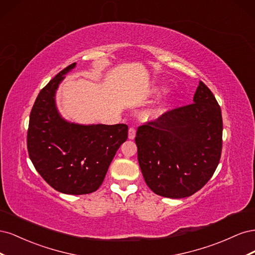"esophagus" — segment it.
I'll list each match as a JSON object with an SVG mask.
<instances>
[{
    "instance_id": "obj_1",
    "label": "esophagus",
    "mask_w": 255,
    "mask_h": 255,
    "mask_svg": "<svg viewBox=\"0 0 255 255\" xmlns=\"http://www.w3.org/2000/svg\"><path fill=\"white\" fill-rule=\"evenodd\" d=\"M136 136V129L134 128H128V139H134Z\"/></svg>"
}]
</instances>
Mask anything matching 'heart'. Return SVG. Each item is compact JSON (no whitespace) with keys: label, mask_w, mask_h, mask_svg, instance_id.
Returning <instances> with one entry per match:
<instances>
[{"label":"heart","mask_w":255,"mask_h":255,"mask_svg":"<svg viewBox=\"0 0 255 255\" xmlns=\"http://www.w3.org/2000/svg\"><path fill=\"white\" fill-rule=\"evenodd\" d=\"M159 91H160V89H158V88L153 90L154 94H158ZM174 100H175L174 91H172V90L165 91V94L163 95V97H161V99L155 105H153L152 107H150L149 110H146V111L143 112L142 118L144 120L157 119L158 117H160V116L167 111L169 105L172 104Z\"/></svg>","instance_id":"heart-1"}]
</instances>
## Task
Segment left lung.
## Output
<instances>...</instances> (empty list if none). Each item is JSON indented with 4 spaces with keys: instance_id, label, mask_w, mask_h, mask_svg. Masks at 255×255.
I'll return each mask as SVG.
<instances>
[{
    "instance_id": "8db88e82",
    "label": "left lung",
    "mask_w": 255,
    "mask_h": 255,
    "mask_svg": "<svg viewBox=\"0 0 255 255\" xmlns=\"http://www.w3.org/2000/svg\"><path fill=\"white\" fill-rule=\"evenodd\" d=\"M135 141L149 188L166 198L189 197L210 181L219 164L220 106L206 85L199 82L194 103L139 127Z\"/></svg>"
}]
</instances>
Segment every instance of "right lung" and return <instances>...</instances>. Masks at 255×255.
I'll return each mask as SVG.
<instances>
[{
    "label": "right lung",
    "instance_id": "1",
    "mask_svg": "<svg viewBox=\"0 0 255 255\" xmlns=\"http://www.w3.org/2000/svg\"><path fill=\"white\" fill-rule=\"evenodd\" d=\"M75 65L60 71L38 95L29 115L27 151L38 173L54 189L86 195L101 186L116 152L128 139V126H84L61 117L56 90Z\"/></svg>",
    "mask_w": 255,
    "mask_h": 255
}]
</instances>
